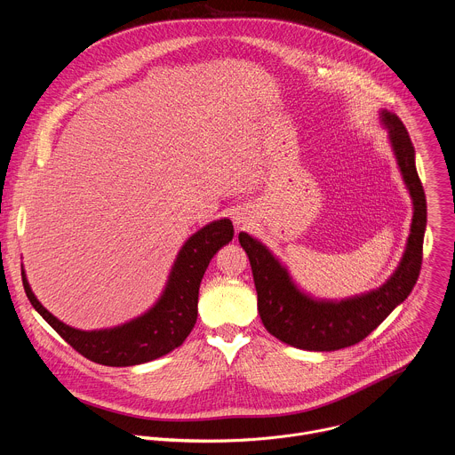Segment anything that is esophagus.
Here are the masks:
<instances>
[{
	"mask_svg": "<svg viewBox=\"0 0 455 455\" xmlns=\"http://www.w3.org/2000/svg\"><path fill=\"white\" fill-rule=\"evenodd\" d=\"M234 223L241 228V227H244V225L248 223V218H246L244 214H235V216H234Z\"/></svg>",
	"mask_w": 455,
	"mask_h": 455,
	"instance_id": "34e87169",
	"label": "esophagus"
}]
</instances>
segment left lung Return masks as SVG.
<instances>
[{
    "label": "left lung",
    "instance_id": "1",
    "mask_svg": "<svg viewBox=\"0 0 455 455\" xmlns=\"http://www.w3.org/2000/svg\"><path fill=\"white\" fill-rule=\"evenodd\" d=\"M379 118L414 207L402 261L379 288L342 300L315 299L293 283L288 268L261 241L239 232V243L250 259L259 315L268 333L288 346L306 351H337L358 344L411 295L419 277L427 200L416 171V151L403 122L395 113L383 109Z\"/></svg>",
    "mask_w": 455,
    "mask_h": 455
}]
</instances>
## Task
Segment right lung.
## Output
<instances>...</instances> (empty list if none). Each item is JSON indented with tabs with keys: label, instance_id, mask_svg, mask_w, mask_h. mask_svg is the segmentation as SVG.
Masks as SVG:
<instances>
[{
	"label": "right lung",
	"instance_id": "1",
	"mask_svg": "<svg viewBox=\"0 0 455 455\" xmlns=\"http://www.w3.org/2000/svg\"><path fill=\"white\" fill-rule=\"evenodd\" d=\"M232 237L234 227L227 218L192 234L180 248L167 284L155 306L115 328L83 331L60 322L37 300L23 270L25 293L34 309L84 358L109 367L146 363L171 353L188 337L198 318V293L204 274L216 251L228 244Z\"/></svg>",
	"mask_w": 455,
	"mask_h": 455
}]
</instances>
